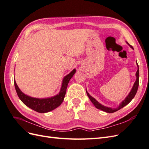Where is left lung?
Returning <instances> with one entry per match:
<instances>
[{"label": "left lung", "mask_w": 149, "mask_h": 149, "mask_svg": "<svg viewBox=\"0 0 149 149\" xmlns=\"http://www.w3.org/2000/svg\"><path fill=\"white\" fill-rule=\"evenodd\" d=\"M126 43H127L129 45L130 48H132V49H134L132 46H131V45H129L128 42H126ZM137 67H138V69H137V71L136 74V81H135V83L134 84V86H133V87H132V88L131 89V91H130V92L128 94V96L125 97V99L123 101L121 102V103L120 104L119 106L118 107H116V108H111V107H106V106H104L101 104L99 103V102L95 100V99H94V97H93L91 96H90L89 94L86 91L87 95L89 97V100H91L92 103L94 105V106H95L97 108V109L102 110V111H104V112H108V113H112V112H116L117 111L120 109L121 108L124 107L125 106L128 104L132 100V99L134 97L135 95H136V93H137V89H138V87H139V65L137 64Z\"/></svg>", "instance_id": "8db88e82"}]
</instances>
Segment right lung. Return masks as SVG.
<instances>
[{
  "instance_id": "right-lung-1",
  "label": "right lung",
  "mask_w": 149,
  "mask_h": 149,
  "mask_svg": "<svg viewBox=\"0 0 149 149\" xmlns=\"http://www.w3.org/2000/svg\"><path fill=\"white\" fill-rule=\"evenodd\" d=\"M75 73L76 70L74 69L71 73L65 76L63 78V80L61 88L59 94L55 96L45 99H39L29 96L20 91L19 88L18 87L15 81H14L16 92L20 100L23 102L25 105L38 112L45 113V112L53 111L60 106L62 102L64 100L68 84L70 80L73 77Z\"/></svg>"
}]
</instances>
